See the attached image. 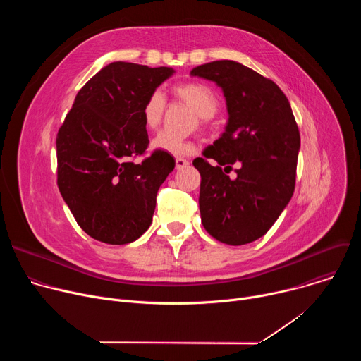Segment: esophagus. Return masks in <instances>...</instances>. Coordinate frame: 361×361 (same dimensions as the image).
I'll return each instance as SVG.
<instances>
[{
  "mask_svg": "<svg viewBox=\"0 0 361 361\" xmlns=\"http://www.w3.org/2000/svg\"><path fill=\"white\" fill-rule=\"evenodd\" d=\"M188 164H190V163H188L187 160L181 159V157H177V159H176V169H177V170H181V169L187 167Z\"/></svg>",
  "mask_w": 361,
  "mask_h": 361,
  "instance_id": "esophagus-1",
  "label": "esophagus"
}]
</instances>
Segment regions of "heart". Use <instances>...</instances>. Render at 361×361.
<instances>
[{"mask_svg": "<svg viewBox=\"0 0 361 361\" xmlns=\"http://www.w3.org/2000/svg\"><path fill=\"white\" fill-rule=\"evenodd\" d=\"M173 94L177 99L184 102L197 116L201 124H205L213 117L219 109V98L216 92L202 82H183L173 88ZM166 113V98L156 90L148 94L141 107L142 123L148 130H157ZM152 148L173 154V156H188L194 152L195 144L188 140H183L171 135L170 133H160L151 142Z\"/></svg>", "mask_w": 361, "mask_h": 361, "instance_id": "b5f03b06", "label": "heart"}]
</instances>
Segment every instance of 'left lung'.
Here are the masks:
<instances>
[{"mask_svg":"<svg viewBox=\"0 0 361 361\" xmlns=\"http://www.w3.org/2000/svg\"><path fill=\"white\" fill-rule=\"evenodd\" d=\"M190 74L214 81L228 113L224 133L202 151L205 159L192 161L201 176V223L224 244L255 241L294 192L300 133L290 102L276 82L237 61L207 63ZM233 165L235 178L228 176Z\"/></svg>","mask_w":361,"mask_h":361,"instance_id":"left-lung-1","label":"left lung"}]
</instances>
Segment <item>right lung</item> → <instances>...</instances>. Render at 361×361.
<instances>
[{
    "instance_id": "obj_1",
    "label": "right lung",
    "mask_w": 361,
    "mask_h": 361,
    "mask_svg": "<svg viewBox=\"0 0 361 361\" xmlns=\"http://www.w3.org/2000/svg\"><path fill=\"white\" fill-rule=\"evenodd\" d=\"M174 74L117 61L101 68L75 95L57 134V183L78 226L107 244H128L149 227L160 185L176 160L154 151L142 163L148 134L141 107Z\"/></svg>"
}]
</instances>
